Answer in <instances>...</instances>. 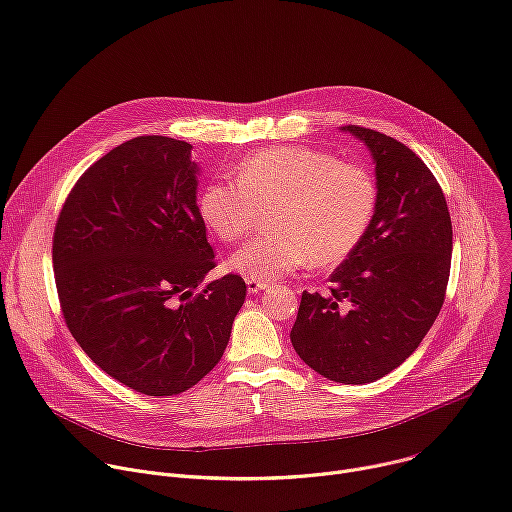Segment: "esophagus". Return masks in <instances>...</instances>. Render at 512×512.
<instances>
[{
	"mask_svg": "<svg viewBox=\"0 0 512 512\" xmlns=\"http://www.w3.org/2000/svg\"><path fill=\"white\" fill-rule=\"evenodd\" d=\"M267 284L265 282H259V280H247V292L249 294H257L261 290H265Z\"/></svg>",
	"mask_w": 512,
	"mask_h": 512,
	"instance_id": "1",
	"label": "esophagus"
}]
</instances>
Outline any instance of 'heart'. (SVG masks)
Segmentation results:
<instances>
[{"instance_id":"heart-1","label":"heart","mask_w":512,"mask_h":512,"mask_svg":"<svg viewBox=\"0 0 512 512\" xmlns=\"http://www.w3.org/2000/svg\"><path fill=\"white\" fill-rule=\"evenodd\" d=\"M273 235L259 237L228 259L247 280L269 282L298 267L343 263L365 239L378 210L369 169L306 147H275L245 157L235 185L210 181L198 196L202 222L222 243L243 241L259 214Z\"/></svg>"}]
</instances>
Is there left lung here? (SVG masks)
<instances>
[{"mask_svg": "<svg viewBox=\"0 0 512 512\" xmlns=\"http://www.w3.org/2000/svg\"><path fill=\"white\" fill-rule=\"evenodd\" d=\"M376 163L378 210L361 245L331 275L329 294L302 292L290 339L320 376L369 384L421 345L443 306L453 230L443 190L396 138L347 124Z\"/></svg>", "mask_w": 512, "mask_h": 512, "instance_id": "8db88e82", "label": "left lung"}]
</instances>
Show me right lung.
Masks as SVG:
<instances>
[{
	"label": "right lung",
	"mask_w": 512,
	"mask_h": 512,
	"mask_svg": "<svg viewBox=\"0 0 512 512\" xmlns=\"http://www.w3.org/2000/svg\"><path fill=\"white\" fill-rule=\"evenodd\" d=\"M192 147L136 136L87 167L59 212L53 267L67 329L100 369L147 396L196 386L220 361L247 286L216 267Z\"/></svg>",
	"instance_id": "right-lung-1"
}]
</instances>
